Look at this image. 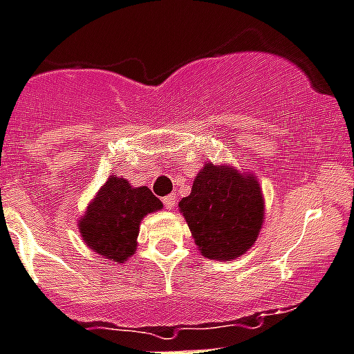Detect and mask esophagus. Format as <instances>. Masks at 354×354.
<instances>
[{
	"mask_svg": "<svg viewBox=\"0 0 354 354\" xmlns=\"http://www.w3.org/2000/svg\"><path fill=\"white\" fill-rule=\"evenodd\" d=\"M175 201H177V196H175V194H168V196L163 198V203H165V207L168 208V210H174Z\"/></svg>",
	"mask_w": 354,
	"mask_h": 354,
	"instance_id": "34e87169",
	"label": "esophagus"
}]
</instances>
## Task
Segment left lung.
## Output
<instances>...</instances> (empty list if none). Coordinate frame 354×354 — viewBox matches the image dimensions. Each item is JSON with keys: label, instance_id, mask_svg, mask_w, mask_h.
<instances>
[{"label": "left lung", "instance_id": "obj_1", "mask_svg": "<svg viewBox=\"0 0 354 354\" xmlns=\"http://www.w3.org/2000/svg\"><path fill=\"white\" fill-rule=\"evenodd\" d=\"M179 210L201 255L225 262L255 243L264 222V198L252 174L205 163L189 196L179 201Z\"/></svg>", "mask_w": 354, "mask_h": 354}]
</instances>
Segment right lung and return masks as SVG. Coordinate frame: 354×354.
Returning <instances> with one entry per match:
<instances>
[{"label":"right lung","instance_id":"right-lung-1","mask_svg":"<svg viewBox=\"0 0 354 354\" xmlns=\"http://www.w3.org/2000/svg\"><path fill=\"white\" fill-rule=\"evenodd\" d=\"M161 207L149 187H133L113 175L80 217V233L90 250L121 264L136 252L140 221Z\"/></svg>","mask_w":354,"mask_h":354}]
</instances>
